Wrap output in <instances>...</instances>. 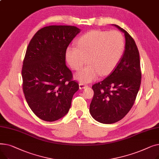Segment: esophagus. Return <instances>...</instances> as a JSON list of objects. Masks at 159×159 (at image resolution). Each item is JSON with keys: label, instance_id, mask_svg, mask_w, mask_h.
I'll return each mask as SVG.
<instances>
[{"label": "esophagus", "instance_id": "obj_1", "mask_svg": "<svg viewBox=\"0 0 159 159\" xmlns=\"http://www.w3.org/2000/svg\"><path fill=\"white\" fill-rule=\"evenodd\" d=\"M88 86L85 84H83V83H79V89H84L85 88H86Z\"/></svg>", "mask_w": 159, "mask_h": 159}]
</instances>
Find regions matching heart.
Segmentation results:
<instances>
[{
	"mask_svg": "<svg viewBox=\"0 0 159 159\" xmlns=\"http://www.w3.org/2000/svg\"><path fill=\"white\" fill-rule=\"evenodd\" d=\"M77 46L66 49V59L73 70H78L88 64L75 75L82 83L95 80L100 75L109 74L118 64L122 57L125 43L121 33L117 31H90L81 36Z\"/></svg>",
	"mask_w": 159,
	"mask_h": 159,
	"instance_id": "obj_1",
	"label": "heart"
}]
</instances>
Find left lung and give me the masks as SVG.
Wrapping results in <instances>:
<instances>
[{"instance_id": "8db88e82", "label": "left lung", "mask_w": 159, "mask_h": 159, "mask_svg": "<svg viewBox=\"0 0 159 159\" xmlns=\"http://www.w3.org/2000/svg\"><path fill=\"white\" fill-rule=\"evenodd\" d=\"M124 33L125 50L113 71L92 86L94 95L89 113L97 121L113 124L123 119L135 101L141 82L140 56L135 40L118 25Z\"/></svg>"}]
</instances>
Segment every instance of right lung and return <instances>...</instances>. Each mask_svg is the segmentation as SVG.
I'll return each mask as SVG.
<instances>
[{
	"label": "right lung",
	"mask_w": 159,
	"mask_h": 159,
	"mask_svg": "<svg viewBox=\"0 0 159 159\" xmlns=\"http://www.w3.org/2000/svg\"><path fill=\"white\" fill-rule=\"evenodd\" d=\"M80 30L72 26H49L30 40L23 62V91L32 111L53 122L68 113L79 84L66 64V49Z\"/></svg>",
	"instance_id": "right-lung-1"
}]
</instances>
